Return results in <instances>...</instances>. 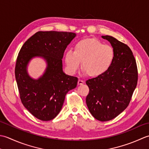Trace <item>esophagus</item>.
I'll return each mask as SVG.
<instances>
[{
	"label": "esophagus",
	"mask_w": 149,
	"mask_h": 149,
	"mask_svg": "<svg viewBox=\"0 0 149 149\" xmlns=\"http://www.w3.org/2000/svg\"><path fill=\"white\" fill-rule=\"evenodd\" d=\"M84 84V81L82 80H81V79H79L78 81V85H82Z\"/></svg>",
	"instance_id": "34e87169"
}]
</instances>
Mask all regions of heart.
Instances as JSON below:
<instances>
[{
	"label": "heart",
	"instance_id": "b5f03b06",
	"mask_svg": "<svg viewBox=\"0 0 149 149\" xmlns=\"http://www.w3.org/2000/svg\"><path fill=\"white\" fill-rule=\"evenodd\" d=\"M114 50L110 45L104 44L94 38L79 40L74 51H68L64 60L68 70L72 73L77 71L81 62V70L90 77H98L110 68L114 58Z\"/></svg>",
	"mask_w": 149,
	"mask_h": 149
}]
</instances>
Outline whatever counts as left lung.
Returning a JSON list of instances; mask_svg holds the SVG:
<instances>
[{
  "label": "left lung",
  "mask_w": 149,
  "mask_h": 149,
  "mask_svg": "<svg viewBox=\"0 0 149 149\" xmlns=\"http://www.w3.org/2000/svg\"><path fill=\"white\" fill-rule=\"evenodd\" d=\"M102 37L111 43L114 58L104 74L86 81L89 93L86 100L93 116L106 121L114 119L129 105L137 85L138 69L128 45L111 36Z\"/></svg>",
  "instance_id": "1"
}]
</instances>
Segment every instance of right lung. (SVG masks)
<instances>
[{
  "label": "right lung",
  "mask_w": 149,
  "mask_h": 149,
  "mask_svg": "<svg viewBox=\"0 0 149 149\" xmlns=\"http://www.w3.org/2000/svg\"><path fill=\"white\" fill-rule=\"evenodd\" d=\"M76 33L62 31H38L31 36L19 51L15 65V78L20 100L28 111L38 119L49 121L61 111L65 96L74 89L78 78L65 74L62 58ZM40 57L47 62L40 77L34 79L27 72L29 62Z\"/></svg>",
  "instance_id": "add662e5"
}]
</instances>
